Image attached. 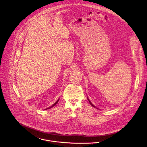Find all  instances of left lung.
<instances>
[{"label":"left lung","instance_id":"left-lung-1","mask_svg":"<svg viewBox=\"0 0 147 147\" xmlns=\"http://www.w3.org/2000/svg\"><path fill=\"white\" fill-rule=\"evenodd\" d=\"M89 103H90V105H92V106H93V107H94V106H93V105H92V103H90V101H89Z\"/></svg>","mask_w":147,"mask_h":147}]
</instances>
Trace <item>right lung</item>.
Returning <instances> with one entry per match:
<instances>
[{"label":"right lung","mask_w":147,"mask_h":147,"mask_svg":"<svg viewBox=\"0 0 147 147\" xmlns=\"http://www.w3.org/2000/svg\"><path fill=\"white\" fill-rule=\"evenodd\" d=\"M58 101H59V99H58V100H57V102H56V103H55V104H54V105H53V106H51V107H48V108H47V109H45V110H47V109H50V108H51V107H53V106H55V105H56V104H57V103H58Z\"/></svg>","instance_id":"right-lung-1"}]
</instances>
